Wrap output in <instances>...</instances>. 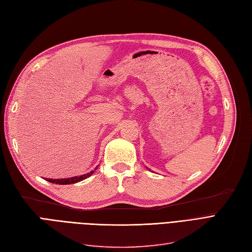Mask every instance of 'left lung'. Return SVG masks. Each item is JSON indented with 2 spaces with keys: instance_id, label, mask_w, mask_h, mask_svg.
<instances>
[{
  "instance_id": "obj_1",
  "label": "left lung",
  "mask_w": 252,
  "mask_h": 252,
  "mask_svg": "<svg viewBox=\"0 0 252 252\" xmlns=\"http://www.w3.org/2000/svg\"><path fill=\"white\" fill-rule=\"evenodd\" d=\"M148 170H151V169H148ZM151 171H152V170H151Z\"/></svg>"
}]
</instances>
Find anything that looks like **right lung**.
<instances>
[{
  "label": "right lung",
  "instance_id": "1",
  "mask_svg": "<svg viewBox=\"0 0 252 252\" xmlns=\"http://www.w3.org/2000/svg\"><path fill=\"white\" fill-rule=\"evenodd\" d=\"M98 168V166H96L94 169L91 170L88 173H85L83 175H79V176H72V178H68V179H45V181H48L50 183L53 184H57V185H69V184H74V183H79L83 180H85L87 178H89L90 175H92L94 173V171Z\"/></svg>",
  "mask_w": 252,
  "mask_h": 252
}]
</instances>
